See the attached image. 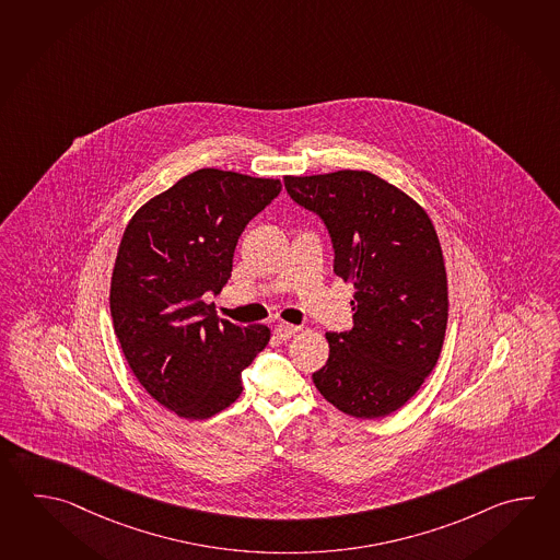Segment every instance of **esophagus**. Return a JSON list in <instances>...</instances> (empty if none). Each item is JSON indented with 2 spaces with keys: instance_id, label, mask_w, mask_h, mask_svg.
Segmentation results:
<instances>
[{
  "instance_id": "obj_1",
  "label": "esophagus",
  "mask_w": 560,
  "mask_h": 560,
  "mask_svg": "<svg viewBox=\"0 0 560 560\" xmlns=\"http://www.w3.org/2000/svg\"><path fill=\"white\" fill-rule=\"evenodd\" d=\"M299 331H301V327H298V325H291V323H279V325H275V335H277L281 341L291 339V337Z\"/></svg>"
}]
</instances>
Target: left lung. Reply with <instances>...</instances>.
<instances>
[{
  "instance_id": "left-lung-1",
  "label": "left lung",
  "mask_w": 560,
  "mask_h": 560,
  "mask_svg": "<svg viewBox=\"0 0 560 560\" xmlns=\"http://www.w3.org/2000/svg\"><path fill=\"white\" fill-rule=\"evenodd\" d=\"M291 199L331 235L335 273L353 283V329L327 332L313 373L320 395L354 419L400 409L433 371L448 319L445 259L415 199L371 172L285 175Z\"/></svg>"
}]
</instances>
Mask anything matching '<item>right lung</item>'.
<instances>
[{"instance_id":"1","label":"right lung","mask_w":560,"mask_h":560,"mask_svg":"<svg viewBox=\"0 0 560 560\" xmlns=\"http://www.w3.org/2000/svg\"><path fill=\"white\" fill-rule=\"evenodd\" d=\"M281 191L279 179L199 170L129 219L109 307L126 361L153 399L203 421L243 390L241 371L271 339L265 325L219 319L203 295L225 287L245 225Z\"/></svg>"}]
</instances>
